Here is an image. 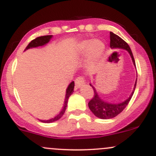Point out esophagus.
I'll return each instance as SVG.
<instances>
[{
    "mask_svg": "<svg viewBox=\"0 0 156 156\" xmlns=\"http://www.w3.org/2000/svg\"><path fill=\"white\" fill-rule=\"evenodd\" d=\"M84 81L85 80H84V78L83 76H78L76 79V80H75V83H76V87L79 88L80 87H81L84 83Z\"/></svg>",
    "mask_w": 156,
    "mask_h": 156,
    "instance_id": "34e87169",
    "label": "esophagus"
}]
</instances>
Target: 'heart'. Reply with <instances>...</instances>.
<instances>
[{"mask_svg":"<svg viewBox=\"0 0 156 156\" xmlns=\"http://www.w3.org/2000/svg\"><path fill=\"white\" fill-rule=\"evenodd\" d=\"M105 50V45L100 40H86L80 42L78 47V51L80 53L88 52L89 56L92 59L99 57Z\"/></svg>","mask_w":156,"mask_h":156,"instance_id":"heart-1","label":"heart"}]
</instances>
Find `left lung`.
<instances>
[{
  "mask_svg": "<svg viewBox=\"0 0 156 156\" xmlns=\"http://www.w3.org/2000/svg\"><path fill=\"white\" fill-rule=\"evenodd\" d=\"M110 47L112 48H122V49H125L128 51V53H130V56H131L134 66H136L135 60H134L133 53H132L129 45L122 39L120 38L119 36L112 33V32H110ZM90 86L94 90V96L91 99V101L89 102V108L97 117L103 119H107L115 117L118 114H120L125 108V107L128 105L132 96H133L134 91H135L136 86V83L134 85L133 92H132L129 98L126 101L119 103H110L108 102L104 101L98 95L95 88L91 84Z\"/></svg>",
  "mask_w": 156,
  "mask_h": 156,
  "instance_id": "obj_1",
  "label": "left lung"
}]
</instances>
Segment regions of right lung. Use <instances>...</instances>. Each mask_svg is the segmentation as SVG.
<instances>
[{"mask_svg":"<svg viewBox=\"0 0 156 156\" xmlns=\"http://www.w3.org/2000/svg\"><path fill=\"white\" fill-rule=\"evenodd\" d=\"M52 38V35H47V36H42V37H39L37 38H36L34 39L31 41L29 44H28L26 50L29 49V48H37L39 47V46H42L44 44H47L48 42H49V41L51 40V39ZM25 50V51H26ZM74 87H75V83L74 81H72L69 85L68 86L67 90H66V96H65V101H64V106L62 110L61 111L59 114H58L57 116H55V117L52 118L51 119H48V120H40L41 122L44 123H51L53 122H55L58 119H59L61 117L63 116V114L65 112L66 108H67V102H68V99H69V97L73 94V92H74Z\"/></svg>","mask_w":156,"mask_h":156,"instance_id":"right-lung-1","label":"right lung"}]
</instances>
